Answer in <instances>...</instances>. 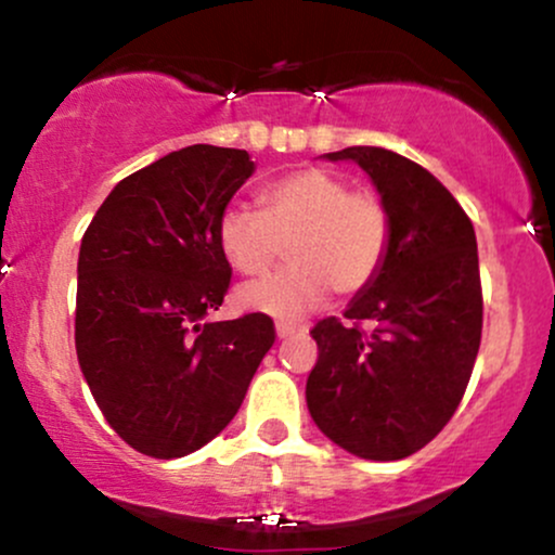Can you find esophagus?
Listing matches in <instances>:
<instances>
[{"instance_id": "obj_1", "label": "esophagus", "mask_w": 555, "mask_h": 555, "mask_svg": "<svg viewBox=\"0 0 555 555\" xmlns=\"http://www.w3.org/2000/svg\"><path fill=\"white\" fill-rule=\"evenodd\" d=\"M305 331H308V326H299V323H286V321H279L276 323L279 339H289V336L305 334Z\"/></svg>"}]
</instances>
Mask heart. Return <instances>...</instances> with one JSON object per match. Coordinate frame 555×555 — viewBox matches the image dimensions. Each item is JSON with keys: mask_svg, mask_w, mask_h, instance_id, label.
Listing matches in <instances>:
<instances>
[{"mask_svg": "<svg viewBox=\"0 0 555 555\" xmlns=\"http://www.w3.org/2000/svg\"><path fill=\"white\" fill-rule=\"evenodd\" d=\"M260 211L227 206L216 237L234 271L260 276L276 263L286 242L289 269L245 286L242 308L273 318L315 310L328 292L354 297L365 292L388 258L391 208L371 188H349L347 177L323 167H302L266 184Z\"/></svg>", "mask_w": 555, "mask_h": 555, "instance_id": "1", "label": "heart"}]
</instances>
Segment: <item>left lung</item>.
<instances>
[{"mask_svg":"<svg viewBox=\"0 0 555 555\" xmlns=\"http://www.w3.org/2000/svg\"><path fill=\"white\" fill-rule=\"evenodd\" d=\"M352 158L391 208L378 279L339 318L318 321L308 410L349 454L393 462L430 443L467 391L482 334V286L469 216L428 169L373 145ZM371 320L365 332L361 323Z\"/></svg>","mask_w":555,"mask_h":555,"instance_id":"1","label":"left lung"}]
</instances>
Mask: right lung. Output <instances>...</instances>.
Masks as SVG:
<instances>
[{
	"mask_svg": "<svg viewBox=\"0 0 555 555\" xmlns=\"http://www.w3.org/2000/svg\"><path fill=\"white\" fill-rule=\"evenodd\" d=\"M253 169L240 149L171 151L125 177L82 234L80 371L106 423L154 460L219 436L276 341L266 313L203 321L232 282L216 224Z\"/></svg>",
	"mask_w": 555,
	"mask_h": 555,
	"instance_id": "1",
	"label": "right lung"
}]
</instances>
